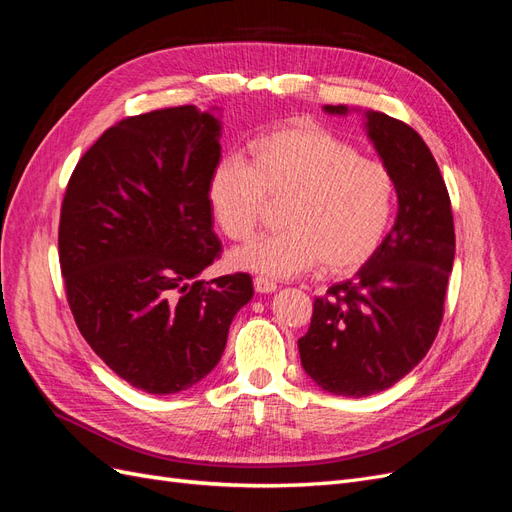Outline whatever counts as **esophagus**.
Returning <instances> with one entry per match:
<instances>
[{
	"label": "esophagus",
	"mask_w": 512,
	"mask_h": 512,
	"mask_svg": "<svg viewBox=\"0 0 512 512\" xmlns=\"http://www.w3.org/2000/svg\"><path fill=\"white\" fill-rule=\"evenodd\" d=\"M254 288H256V292L267 294V292H273L277 288V284L273 280H269V277H254Z\"/></svg>",
	"instance_id": "esophagus-1"
}]
</instances>
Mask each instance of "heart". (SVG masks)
Here are the masks:
<instances>
[{
	"label": "heart",
	"mask_w": 512,
	"mask_h": 512,
	"mask_svg": "<svg viewBox=\"0 0 512 512\" xmlns=\"http://www.w3.org/2000/svg\"><path fill=\"white\" fill-rule=\"evenodd\" d=\"M250 164L224 158L211 168L207 203L232 241L250 239L280 203L284 230L232 252V265L269 277L322 267L329 275L361 269L378 252L395 209V179L374 158L314 121H288L247 147Z\"/></svg>",
	"instance_id": "b5f03b06"
}]
</instances>
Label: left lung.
<instances>
[{
  "mask_svg": "<svg viewBox=\"0 0 512 512\" xmlns=\"http://www.w3.org/2000/svg\"><path fill=\"white\" fill-rule=\"evenodd\" d=\"M324 111L346 115L348 106ZM365 119L395 179L397 220L352 280L314 301L299 339L305 374L344 397L380 393L421 363L440 329L455 260L451 198L429 147L404 121L376 111Z\"/></svg>",
  "mask_w": 512,
  "mask_h": 512,
  "instance_id": "8db88e82",
  "label": "left lung"
}]
</instances>
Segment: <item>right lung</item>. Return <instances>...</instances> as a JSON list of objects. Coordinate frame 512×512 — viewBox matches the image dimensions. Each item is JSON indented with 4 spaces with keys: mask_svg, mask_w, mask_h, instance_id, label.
I'll return each instance as SVG.
<instances>
[{
    "mask_svg": "<svg viewBox=\"0 0 512 512\" xmlns=\"http://www.w3.org/2000/svg\"><path fill=\"white\" fill-rule=\"evenodd\" d=\"M220 130L196 106L121 119L76 164L61 203L59 265L76 327L149 395L203 380L254 294L247 273L198 280L222 252L207 203Z\"/></svg>",
    "mask_w": 512,
    "mask_h": 512,
    "instance_id": "add662e5",
    "label": "right lung"
}]
</instances>
